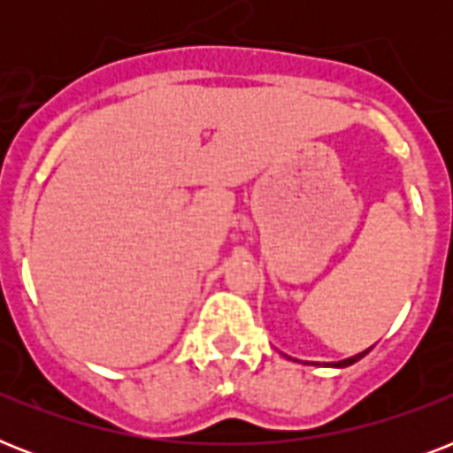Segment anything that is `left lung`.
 Returning <instances> with one entry per match:
<instances>
[{
    "label": "left lung",
    "instance_id": "left-lung-1",
    "mask_svg": "<svg viewBox=\"0 0 453 453\" xmlns=\"http://www.w3.org/2000/svg\"><path fill=\"white\" fill-rule=\"evenodd\" d=\"M369 350H372V348H369ZM369 350L359 352V355H352V357H348V359H341V362H331L329 366H338V369H343V366H350V365H355L357 359L365 357V355H366V352H369Z\"/></svg>",
    "mask_w": 453,
    "mask_h": 453
}]
</instances>
